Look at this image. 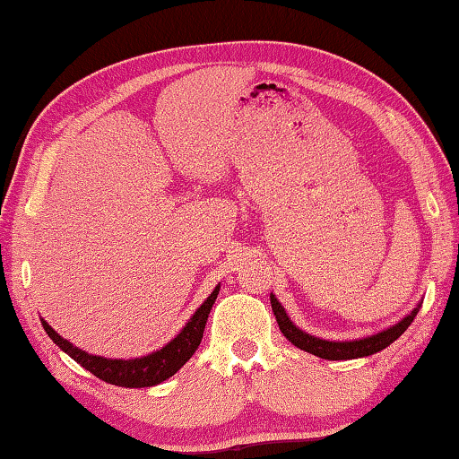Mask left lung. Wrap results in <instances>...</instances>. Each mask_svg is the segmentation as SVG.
<instances>
[{
  "label": "left lung",
  "mask_w": 459,
  "mask_h": 459,
  "mask_svg": "<svg viewBox=\"0 0 459 459\" xmlns=\"http://www.w3.org/2000/svg\"><path fill=\"white\" fill-rule=\"evenodd\" d=\"M271 307H273V314L277 317L279 330H281L283 336L290 340L293 346H298L301 351H306L314 356H320L324 360H352V359H362V356L377 354L383 351V348L391 346L393 342L409 328L411 322L415 320V316L421 306H417L413 312L403 317L399 324L391 325V328L372 333V336H367V338L342 340V342L316 338L312 333L299 330L298 325L290 320V316L285 314V307L279 304V299L273 293H271Z\"/></svg>",
  "instance_id": "8db88e82"
}]
</instances>
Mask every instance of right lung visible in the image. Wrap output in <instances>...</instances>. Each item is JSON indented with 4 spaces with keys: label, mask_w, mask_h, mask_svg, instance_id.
<instances>
[{
    "label": "right lung",
    "mask_w": 459,
    "mask_h": 459,
    "mask_svg": "<svg viewBox=\"0 0 459 459\" xmlns=\"http://www.w3.org/2000/svg\"><path fill=\"white\" fill-rule=\"evenodd\" d=\"M221 291V285L214 287V291L208 295L204 304H202L196 314H194L188 324L184 325L180 333L174 340H169L161 351H155L142 359H103V356H95L81 351L79 346H73L71 342L65 340L52 330V325L40 320L46 333L56 344L60 351H65L73 360L81 364L84 370H89L97 378L105 380L108 385L126 386V388H143V386H155L164 383L169 377H174L186 362L192 359L196 348L202 342V333H204V325L211 314L212 304L216 301V295Z\"/></svg>",
    "instance_id": "add662e5"
}]
</instances>
